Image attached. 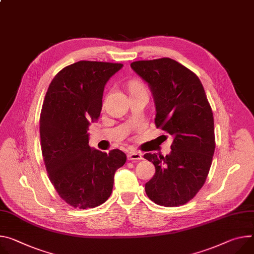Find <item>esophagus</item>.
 Returning a JSON list of instances; mask_svg holds the SVG:
<instances>
[{"label":"esophagus","instance_id":"1","mask_svg":"<svg viewBox=\"0 0 254 254\" xmlns=\"http://www.w3.org/2000/svg\"><path fill=\"white\" fill-rule=\"evenodd\" d=\"M143 157H142V154L139 153V152H129L127 154V160L129 161H137V160H142Z\"/></svg>","mask_w":254,"mask_h":254}]
</instances>
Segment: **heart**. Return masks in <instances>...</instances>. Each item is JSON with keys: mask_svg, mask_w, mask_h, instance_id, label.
Segmentation results:
<instances>
[{"mask_svg": "<svg viewBox=\"0 0 254 254\" xmlns=\"http://www.w3.org/2000/svg\"><path fill=\"white\" fill-rule=\"evenodd\" d=\"M129 91H130V93H140V92H146L144 86L137 82H132L129 85Z\"/></svg>", "mask_w": 254, "mask_h": 254, "instance_id": "1", "label": "heart"}]
</instances>
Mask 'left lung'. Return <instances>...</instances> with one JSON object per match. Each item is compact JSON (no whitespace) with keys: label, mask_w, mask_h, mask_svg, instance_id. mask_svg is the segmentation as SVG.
Returning a JSON list of instances; mask_svg holds the SVG:
<instances>
[{"label":"left lung","mask_w":254,"mask_h":254,"mask_svg":"<svg viewBox=\"0 0 254 254\" xmlns=\"http://www.w3.org/2000/svg\"><path fill=\"white\" fill-rule=\"evenodd\" d=\"M130 66L151 89L156 127L173 136L169 155H144L156 169L146 183V193L157 204L179 206L198 192L212 165L215 131L211 105L198 77L174 60L137 61Z\"/></svg>","instance_id":"obj_1"}]
</instances>
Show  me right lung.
<instances>
[{"label": "right lung", "mask_w": 254, "mask_h": 254, "mask_svg": "<svg viewBox=\"0 0 254 254\" xmlns=\"http://www.w3.org/2000/svg\"><path fill=\"white\" fill-rule=\"evenodd\" d=\"M123 65L80 61L60 71L45 94L39 122L44 164L60 196L74 207L106 201L115 171L127 161L121 150L92 149L87 132L100 117L107 81Z\"/></svg>", "instance_id": "add662e5"}]
</instances>
